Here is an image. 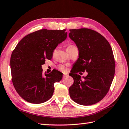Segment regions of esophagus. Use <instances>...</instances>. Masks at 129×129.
Instances as JSON below:
<instances>
[{
  "label": "esophagus",
  "mask_w": 129,
  "mask_h": 129,
  "mask_svg": "<svg viewBox=\"0 0 129 129\" xmlns=\"http://www.w3.org/2000/svg\"><path fill=\"white\" fill-rule=\"evenodd\" d=\"M68 75H63V77L65 78V77H68Z\"/></svg>",
  "instance_id": "obj_1"
}]
</instances>
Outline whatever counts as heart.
I'll return each instance as SVG.
<instances>
[{
  "label": "heart",
  "mask_w": 129,
  "mask_h": 129,
  "mask_svg": "<svg viewBox=\"0 0 129 129\" xmlns=\"http://www.w3.org/2000/svg\"><path fill=\"white\" fill-rule=\"evenodd\" d=\"M73 46V45H69V47H72ZM58 69L60 70V71H61V72H67L68 69L66 67H65V66H64V65H59L58 67Z\"/></svg>",
  "instance_id": "heart-1"
}]
</instances>
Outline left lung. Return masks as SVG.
<instances>
[{
	"label": "left lung",
	"mask_w": 129,
	"mask_h": 129,
	"mask_svg": "<svg viewBox=\"0 0 129 129\" xmlns=\"http://www.w3.org/2000/svg\"><path fill=\"white\" fill-rule=\"evenodd\" d=\"M69 30V38L78 49V58L74 65L76 69L69 74L74 80L69 89L70 97L81 105H91L104 99L114 78L115 65L112 47L95 30L88 28ZM85 70L88 75L83 79L76 73Z\"/></svg>",
	"instance_id": "8db88e82"
}]
</instances>
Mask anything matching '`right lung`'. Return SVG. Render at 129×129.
I'll use <instances>...</instances> for the list:
<instances>
[{
	"mask_svg": "<svg viewBox=\"0 0 129 129\" xmlns=\"http://www.w3.org/2000/svg\"><path fill=\"white\" fill-rule=\"evenodd\" d=\"M67 37L65 29H41L27 35L17 44L10 60L12 80L19 95L26 101L41 104L53 95L54 84L62 73H43L41 65L51 60L54 49Z\"/></svg>",
	"mask_w": 129,
	"mask_h": 129,
	"instance_id": "add662e5",
	"label": "right lung"
}]
</instances>
